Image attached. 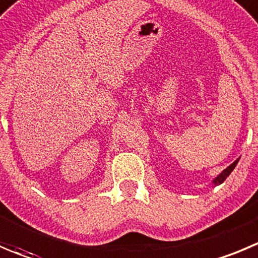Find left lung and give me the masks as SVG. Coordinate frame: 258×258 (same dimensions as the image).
Masks as SVG:
<instances>
[{"label": "left lung", "instance_id": "left-lung-1", "mask_svg": "<svg viewBox=\"0 0 258 258\" xmlns=\"http://www.w3.org/2000/svg\"><path fill=\"white\" fill-rule=\"evenodd\" d=\"M238 161H239V159H235V161L233 162V163L230 164V166H228V167L225 168L224 171H222V173H219V175H218L217 177H215L214 180H213V183H214V186H218V185H220V183L224 182L225 178H227L228 176L230 175V172H232V171L234 170V167H235V166H237Z\"/></svg>", "mask_w": 258, "mask_h": 258}]
</instances>
